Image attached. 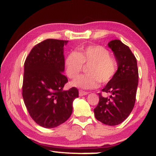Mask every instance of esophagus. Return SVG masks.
<instances>
[{
	"instance_id": "esophagus-1",
	"label": "esophagus",
	"mask_w": 156,
	"mask_h": 156,
	"mask_svg": "<svg viewBox=\"0 0 156 156\" xmlns=\"http://www.w3.org/2000/svg\"><path fill=\"white\" fill-rule=\"evenodd\" d=\"M88 94V92H85V91L83 90H79V95L80 96H83V95H87Z\"/></svg>"
}]
</instances>
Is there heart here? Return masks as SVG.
I'll return each instance as SVG.
<instances>
[{"label": "heart", "instance_id": "obj_1", "mask_svg": "<svg viewBox=\"0 0 156 156\" xmlns=\"http://www.w3.org/2000/svg\"><path fill=\"white\" fill-rule=\"evenodd\" d=\"M83 65L89 66L88 74L77 78L72 85L85 89L97 88L101 82H110L118 69L117 59L110 55L108 50L101 45H90L80 48L77 53L70 52L64 60L66 74L71 79L78 76Z\"/></svg>", "mask_w": 156, "mask_h": 156}]
</instances>
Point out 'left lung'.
<instances>
[{
    "label": "left lung",
    "mask_w": 156,
    "mask_h": 156,
    "mask_svg": "<svg viewBox=\"0 0 156 156\" xmlns=\"http://www.w3.org/2000/svg\"><path fill=\"white\" fill-rule=\"evenodd\" d=\"M118 63V69L114 78L102 89L110 94L109 98L99 94V103L94 109L98 121L108 125L122 122L133 110L139 83L137 62L129 47L120 40L114 39L108 43Z\"/></svg>",
    "instance_id": "obj_1"
}]
</instances>
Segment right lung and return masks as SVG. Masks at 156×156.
<instances>
[{"label":"right lung","mask_w":156,"mask_h":156,"mask_svg":"<svg viewBox=\"0 0 156 156\" xmlns=\"http://www.w3.org/2000/svg\"><path fill=\"white\" fill-rule=\"evenodd\" d=\"M67 40L48 39L31 49L24 63L23 98L37 124L53 128L67 121L78 90H64L68 82L64 70V45Z\"/></svg>","instance_id":"right-lung-1"}]
</instances>
